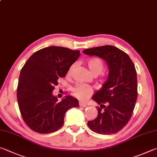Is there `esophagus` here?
<instances>
[{"mask_svg":"<svg viewBox=\"0 0 157 157\" xmlns=\"http://www.w3.org/2000/svg\"><path fill=\"white\" fill-rule=\"evenodd\" d=\"M79 106H81V107H86V106L87 105L85 104V103H83V102H79Z\"/></svg>","mask_w":157,"mask_h":157,"instance_id":"34e87169","label":"esophagus"}]
</instances>
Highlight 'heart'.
<instances>
[{
    "label": "heart",
    "instance_id": "obj_1",
    "mask_svg": "<svg viewBox=\"0 0 157 157\" xmlns=\"http://www.w3.org/2000/svg\"><path fill=\"white\" fill-rule=\"evenodd\" d=\"M88 69L93 75H98L104 69V64L100 59L91 58L86 61ZM75 66V64L71 65L67 71V75H70ZM73 93L76 98L81 100H86L89 98L93 93V88L87 84H78L73 89Z\"/></svg>",
    "mask_w": 157,
    "mask_h": 157
}]
</instances>
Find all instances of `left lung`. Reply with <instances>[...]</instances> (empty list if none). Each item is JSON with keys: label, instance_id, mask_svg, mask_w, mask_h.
<instances>
[{"label": "left lung", "instance_id": "obj_1", "mask_svg": "<svg viewBox=\"0 0 157 157\" xmlns=\"http://www.w3.org/2000/svg\"><path fill=\"white\" fill-rule=\"evenodd\" d=\"M106 62L108 68L106 82L92 99L99 104L98 115L88 121L91 130L101 135L120 131L129 121L137 98V78L135 65L123 51L112 45L90 48L82 51Z\"/></svg>", "mask_w": 157, "mask_h": 157}]
</instances>
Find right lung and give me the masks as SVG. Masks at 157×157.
<instances>
[{"label": "right lung", "mask_w": 157, "mask_h": 157, "mask_svg": "<svg viewBox=\"0 0 157 157\" xmlns=\"http://www.w3.org/2000/svg\"><path fill=\"white\" fill-rule=\"evenodd\" d=\"M79 54V51L68 48L48 47L34 53L22 67L17 100L22 119L32 130L41 134L55 132L63 125L67 111L79 107L73 96H65L59 101L53 90Z\"/></svg>", "instance_id": "obj_1"}]
</instances>
